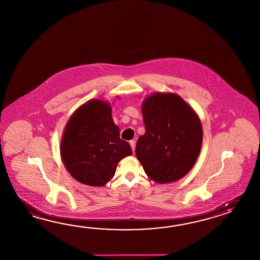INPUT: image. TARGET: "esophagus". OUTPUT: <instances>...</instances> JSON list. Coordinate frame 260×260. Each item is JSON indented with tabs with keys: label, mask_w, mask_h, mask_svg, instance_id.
<instances>
[{
	"label": "esophagus",
	"mask_w": 260,
	"mask_h": 260,
	"mask_svg": "<svg viewBox=\"0 0 260 260\" xmlns=\"http://www.w3.org/2000/svg\"><path fill=\"white\" fill-rule=\"evenodd\" d=\"M129 144H131V146H132V149H133V152H134V151H135V141L132 140V141L129 142Z\"/></svg>",
	"instance_id": "esophagus-1"
}]
</instances>
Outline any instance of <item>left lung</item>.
Returning <instances> with one entry per match:
<instances>
[{
    "label": "left lung",
    "instance_id": "left-lung-1",
    "mask_svg": "<svg viewBox=\"0 0 260 260\" xmlns=\"http://www.w3.org/2000/svg\"><path fill=\"white\" fill-rule=\"evenodd\" d=\"M145 133L136 144V156L149 179L176 182L189 173L202 149V122L175 93L155 92L142 104Z\"/></svg>",
    "mask_w": 260,
    "mask_h": 260
}]
</instances>
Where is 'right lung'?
Wrapping results in <instances>:
<instances>
[{
	"instance_id": "obj_1",
	"label": "right lung",
	"mask_w": 260,
	"mask_h": 260,
	"mask_svg": "<svg viewBox=\"0 0 260 260\" xmlns=\"http://www.w3.org/2000/svg\"><path fill=\"white\" fill-rule=\"evenodd\" d=\"M119 135L109 102L87 101L64 128L59 148L64 167L81 184L104 186L114 177L118 162L133 154Z\"/></svg>"
}]
</instances>
